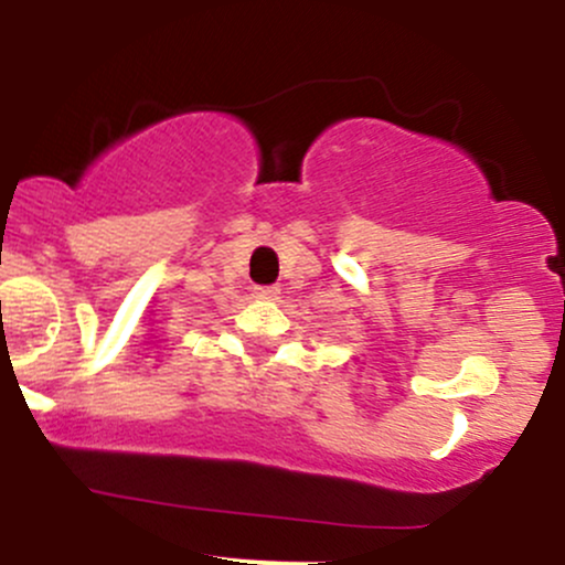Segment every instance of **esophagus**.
<instances>
[{
    "label": "esophagus",
    "instance_id": "obj_1",
    "mask_svg": "<svg viewBox=\"0 0 565 565\" xmlns=\"http://www.w3.org/2000/svg\"><path fill=\"white\" fill-rule=\"evenodd\" d=\"M278 291H281L278 287H255V295L257 297H276Z\"/></svg>",
    "mask_w": 565,
    "mask_h": 565
}]
</instances>
